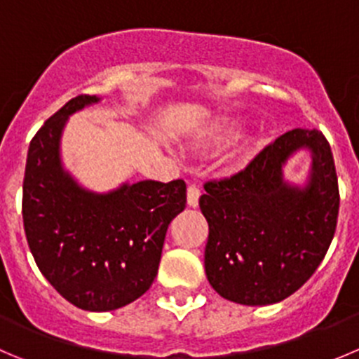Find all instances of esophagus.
Here are the masks:
<instances>
[{
    "instance_id": "esophagus-1",
    "label": "esophagus",
    "mask_w": 359,
    "mask_h": 359,
    "mask_svg": "<svg viewBox=\"0 0 359 359\" xmlns=\"http://www.w3.org/2000/svg\"><path fill=\"white\" fill-rule=\"evenodd\" d=\"M200 194H201V189L198 186L187 187V205H189V207H198Z\"/></svg>"
}]
</instances>
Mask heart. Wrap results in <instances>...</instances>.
<instances>
[{
    "mask_svg": "<svg viewBox=\"0 0 359 359\" xmlns=\"http://www.w3.org/2000/svg\"><path fill=\"white\" fill-rule=\"evenodd\" d=\"M243 126H245V121L240 119V117H224V119L210 124L201 133L198 145L201 149H212V151L226 147L240 137Z\"/></svg>",
    "mask_w": 359,
    "mask_h": 359,
    "instance_id": "b5f03b06",
    "label": "heart"
}]
</instances>
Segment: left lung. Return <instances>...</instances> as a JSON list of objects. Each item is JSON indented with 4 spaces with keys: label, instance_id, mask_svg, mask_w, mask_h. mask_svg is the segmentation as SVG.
Here are the masks:
<instances>
[{
    "label": "left lung",
    "instance_id": "8db88e82",
    "mask_svg": "<svg viewBox=\"0 0 359 359\" xmlns=\"http://www.w3.org/2000/svg\"><path fill=\"white\" fill-rule=\"evenodd\" d=\"M302 150L311 154V166L302 183H293L283 168ZM205 191V273L222 298L250 307L272 305L311 279L335 235L340 203L325 135L287 131L247 168L210 180Z\"/></svg>",
    "mask_w": 359,
    "mask_h": 359
}]
</instances>
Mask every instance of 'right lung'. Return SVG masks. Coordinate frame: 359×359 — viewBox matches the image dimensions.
I'll return each mask as SVG.
<instances>
[{
    "mask_svg": "<svg viewBox=\"0 0 359 359\" xmlns=\"http://www.w3.org/2000/svg\"><path fill=\"white\" fill-rule=\"evenodd\" d=\"M102 102L76 96L45 121L27 149L22 186L24 231L40 272L82 311L131 304L158 276L172 219L186 208V182H123L98 193L62 163L69 116Z\"/></svg>",
    "mask_w": 359,
    "mask_h": 359,
    "instance_id": "1",
    "label": "right lung"
}]
</instances>
